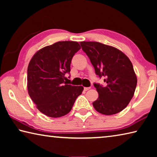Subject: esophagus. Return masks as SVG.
Instances as JSON below:
<instances>
[{
  "label": "esophagus",
  "mask_w": 157,
  "mask_h": 157,
  "mask_svg": "<svg viewBox=\"0 0 157 157\" xmlns=\"http://www.w3.org/2000/svg\"><path fill=\"white\" fill-rule=\"evenodd\" d=\"M90 89H91V87H84V90L85 91H88V90H89Z\"/></svg>",
  "instance_id": "obj_1"
}]
</instances>
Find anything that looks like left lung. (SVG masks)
I'll list each match as a JSON object with an SVG mask.
<instances>
[{"label":"left lung","mask_w":157,"mask_h":157,"mask_svg":"<svg viewBox=\"0 0 157 157\" xmlns=\"http://www.w3.org/2000/svg\"><path fill=\"white\" fill-rule=\"evenodd\" d=\"M98 78L105 84H94L98 98L93 102L95 109L105 115L123 111L134 96L137 78L131 61L116 48L95 41L80 42Z\"/></svg>","instance_id":"obj_1"}]
</instances>
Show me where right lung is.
Wrapping results in <instances>:
<instances>
[{
    "mask_svg": "<svg viewBox=\"0 0 157 157\" xmlns=\"http://www.w3.org/2000/svg\"><path fill=\"white\" fill-rule=\"evenodd\" d=\"M76 41H59L35 53L28 68V94L36 108L52 118L66 115L83 86L66 84L74 55L80 49Z\"/></svg>",
    "mask_w": 157,
    "mask_h": 157,
    "instance_id": "1",
    "label": "right lung"
}]
</instances>
